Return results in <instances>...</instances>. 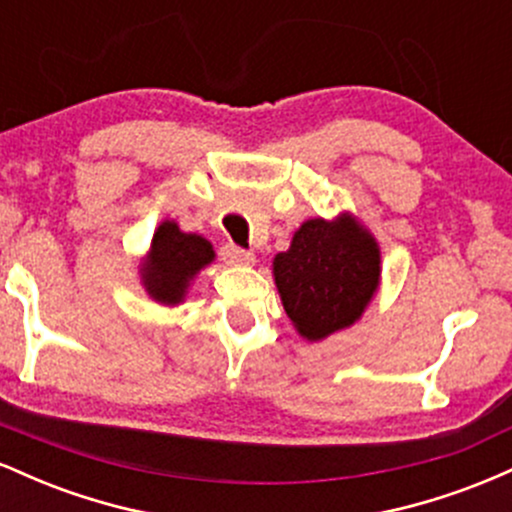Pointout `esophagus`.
<instances>
[{"label":"esophagus","mask_w":512,"mask_h":512,"mask_svg":"<svg viewBox=\"0 0 512 512\" xmlns=\"http://www.w3.org/2000/svg\"><path fill=\"white\" fill-rule=\"evenodd\" d=\"M221 257L228 264H233V267H250V264L255 262V255H252V252L238 248V245H231V243L223 245Z\"/></svg>","instance_id":"1"}]
</instances>
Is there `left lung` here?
Returning <instances> with one entry per match:
<instances>
[{"instance_id": "1", "label": "left lung", "mask_w": 512, "mask_h": 512, "mask_svg": "<svg viewBox=\"0 0 512 512\" xmlns=\"http://www.w3.org/2000/svg\"><path fill=\"white\" fill-rule=\"evenodd\" d=\"M272 272L291 325L320 342L366 313L380 289V245L349 211L332 221L317 216L301 223Z\"/></svg>"}]
</instances>
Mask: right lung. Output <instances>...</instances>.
<instances>
[{
  "label": "right lung",
  "instance_id": "1",
  "mask_svg": "<svg viewBox=\"0 0 512 512\" xmlns=\"http://www.w3.org/2000/svg\"><path fill=\"white\" fill-rule=\"evenodd\" d=\"M216 260L214 245L197 233L180 231L175 221H161L139 264L144 291L161 305L185 301L195 276Z\"/></svg>",
  "mask_w": 512,
  "mask_h": 512
}]
</instances>
